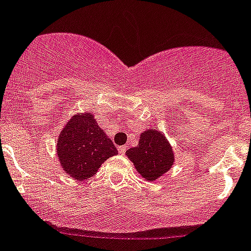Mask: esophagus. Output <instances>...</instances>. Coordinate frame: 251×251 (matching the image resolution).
Listing matches in <instances>:
<instances>
[{"label": "esophagus", "instance_id": "1", "mask_svg": "<svg viewBox=\"0 0 251 251\" xmlns=\"http://www.w3.org/2000/svg\"><path fill=\"white\" fill-rule=\"evenodd\" d=\"M126 151V147H119V152L121 154V155H124Z\"/></svg>", "mask_w": 251, "mask_h": 251}]
</instances>
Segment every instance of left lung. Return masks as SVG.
<instances>
[{"instance_id":"8db88e82","label":"left lung","mask_w":251,"mask_h":251,"mask_svg":"<svg viewBox=\"0 0 251 251\" xmlns=\"http://www.w3.org/2000/svg\"><path fill=\"white\" fill-rule=\"evenodd\" d=\"M127 156L144 179L154 182L164 176L174 163L172 145L162 131L148 128L141 132L138 147L126 151Z\"/></svg>"}]
</instances>
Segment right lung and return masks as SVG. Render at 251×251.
<instances>
[{
	"label": "right lung",
	"instance_id": "add662e5",
	"mask_svg": "<svg viewBox=\"0 0 251 251\" xmlns=\"http://www.w3.org/2000/svg\"><path fill=\"white\" fill-rule=\"evenodd\" d=\"M116 154V147L97 125L95 115L88 111L73 115L56 141L60 167L69 177L77 180L95 176L99 168Z\"/></svg>",
	"mask_w": 251,
	"mask_h": 251
}]
</instances>
